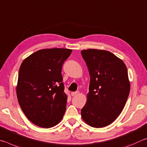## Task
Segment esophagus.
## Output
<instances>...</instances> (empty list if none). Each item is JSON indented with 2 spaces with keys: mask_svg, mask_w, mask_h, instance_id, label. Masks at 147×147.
<instances>
[{
  "mask_svg": "<svg viewBox=\"0 0 147 147\" xmlns=\"http://www.w3.org/2000/svg\"><path fill=\"white\" fill-rule=\"evenodd\" d=\"M79 93V91H76V92H71V96H77V95H78Z\"/></svg>",
  "mask_w": 147,
  "mask_h": 147,
  "instance_id": "esophagus-1",
  "label": "esophagus"
}]
</instances>
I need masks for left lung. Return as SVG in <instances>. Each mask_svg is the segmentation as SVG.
<instances>
[{
    "label": "left lung",
    "mask_w": 147,
    "mask_h": 147,
    "mask_svg": "<svg viewBox=\"0 0 147 147\" xmlns=\"http://www.w3.org/2000/svg\"><path fill=\"white\" fill-rule=\"evenodd\" d=\"M81 53L90 77L82 118L92 127H106L118 117L127 101L130 86L127 66L110 51L88 49Z\"/></svg>",
    "instance_id": "1"
}]
</instances>
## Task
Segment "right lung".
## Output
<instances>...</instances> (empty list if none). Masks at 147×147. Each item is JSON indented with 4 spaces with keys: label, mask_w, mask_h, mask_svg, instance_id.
<instances>
[{
    "label": "right lung",
    "mask_w": 147,
    "mask_h": 147,
    "mask_svg": "<svg viewBox=\"0 0 147 147\" xmlns=\"http://www.w3.org/2000/svg\"><path fill=\"white\" fill-rule=\"evenodd\" d=\"M71 51L64 48L43 49L25 59L20 65L18 101L28 119L38 127H52L63 119L67 96L61 70Z\"/></svg>",
    "instance_id": "1"
}]
</instances>
